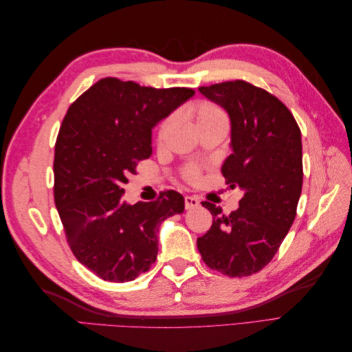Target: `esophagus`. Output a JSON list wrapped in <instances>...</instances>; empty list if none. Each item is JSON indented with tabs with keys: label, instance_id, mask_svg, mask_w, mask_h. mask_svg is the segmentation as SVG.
<instances>
[{
	"label": "esophagus",
	"instance_id": "esophagus-1",
	"mask_svg": "<svg viewBox=\"0 0 352 352\" xmlns=\"http://www.w3.org/2000/svg\"><path fill=\"white\" fill-rule=\"evenodd\" d=\"M199 206V199L195 198V197H185V207L186 210H190V208H195Z\"/></svg>",
	"mask_w": 352,
	"mask_h": 352
}]
</instances>
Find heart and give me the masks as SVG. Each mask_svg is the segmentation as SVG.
I'll list each match as a JSON object with an SVG mask.
<instances>
[{
  "label": "heart",
  "mask_w": 352,
  "mask_h": 352,
  "mask_svg": "<svg viewBox=\"0 0 352 352\" xmlns=\"http://www.w3.org/2000/svg\"><path fill=\"white\" fill-rule=\"evenodd\" d=\"M190 113L194 116L198 129L201 126H207V124H216V123L226 124V114L223 113V110L219 107V105L212 104L210 101H199L194 104L192 109H190ZM170 126H172V117H167L166 120L160 123L158 131H157V138L160 141L166 136ZM185 176L189 180H194L197 177V172L194 168H188L185 172Z\"/></svg>",
  "instance_id": "heart-1"
}]
</instances>
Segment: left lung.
<instances>
[{
    "label": "left lung",
    "mask_w": 352,
    "mask_h": 352,
    "mask_svg": "<svg viewBox=\"0 0 352 352\" xmlns=\"http://www.w3.org/2000/svg\"><path fill=\"white\" fill-rule=\"evenodd\" d=\"M198 91L229 116L232 154L221 173L243 195L229 216L201 202L212 226L197 247L210 269L245 278L270 263L295 220L302 189L301 131L283 102L245 80Z\"/></svg>",
    "instance_id": "1"
}]
</instances>
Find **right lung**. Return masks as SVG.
I'll use <instances>...</instances> for the list:
<instances>
[{
    "instance_id": "1",
    "label": "right lung",
    "mask_w": 352,
    "mask_h": 352,
    "mask_svg": "<svg viewBox=\"0 0 352 352\" xmlns=\"http://www.w3.org/2000/svg\"><path fill=\"white\" fill-rule=\"evenodd\" d=\"M188 88L155 89L105 78L74 101L54 154V201L74 257L98 278L131 282L151 267L158 226L185 210L176 190L129 204L123 185L153 154L154 127L194 97Z\"/></svg>"
}]
</instances>
